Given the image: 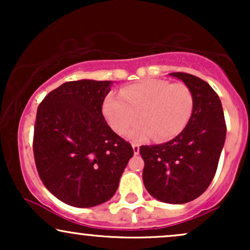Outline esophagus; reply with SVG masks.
Masks as SVG:
<instances>
[{
	"mask_svg": "<svg viewBox=\"0 0 250 250\" xmlns=\"http://www.w3.org/2000/svg\"><path fill=\"white\" fill-rule=\"evenodd\" d=\"M131 147H133V151L135 155H137L140 153V146L137 143H131Z\"/></svg>",
	"mask_w": 250,
	"mask_h": 250,
	"instance_id": "34e87169",
	"label": "esophagus"
}]
</instances>
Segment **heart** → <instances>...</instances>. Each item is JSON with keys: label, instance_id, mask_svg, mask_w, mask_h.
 Here are the masks:
<instances>
[{"label": "heart", "instance_id": "b5f03b06", "mask_svg": "<svg viewBox=\"0 0 250 250\" xmlns=\"http://www.w3.org/2000/svg\"><path fill=\"white\" fill-rule=\"evenodd\" d=\"M193 107V94L185 83L153 79L122 88L120 96H107L103 114L116 133L125 131L140 117L141 121L125 133L133 141L143 142L155 136L166 141L186 128Z\"/></svg>", "mask_w": 250, "mask_h": 250}]
</instances>
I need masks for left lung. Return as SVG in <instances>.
<instances>
[{
    "label": "left lung",
    "instance_id": "8db88e82",
    "mask_svg": "<svg viewBox=\"0 0 250 250\" xmlns=\"http://www.w3.org/2000/svg\"><path fill=\"white\" fill-rule=\"evenodd\" d=\"M190 89L194 107L188 125L170 141L142 146L143 183L161 202L182 205L206 191L216 173L227 127L219 95L207 82L187 73H171Z\"/></svg>",
    "mask_w": 250,
    "mask_h": 250
}]
</instances>
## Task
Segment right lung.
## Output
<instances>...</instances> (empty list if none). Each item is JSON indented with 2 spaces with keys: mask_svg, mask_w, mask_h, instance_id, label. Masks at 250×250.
<instances>
[{
  "mask_svg": "<svg viewBox=\"0 0 250 250\" xmlns=\"http://www.w3.org/2000/svg\"><path fill=\"white\" fill-rule=\"evenodd\" d=\"M113 81L79 80L50 91L37 108L34 157L43 185L77 208L107 202L134 151L102 114Z\"/></svg>",
  "mask_w": 250,
  "mask_h": 250,
  "instance_id": "1",
  "label": "right lung"
}]
</instances>
